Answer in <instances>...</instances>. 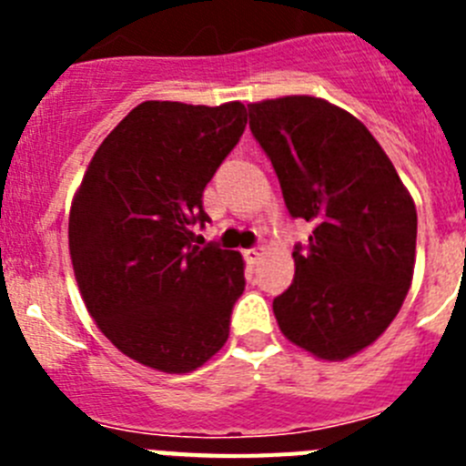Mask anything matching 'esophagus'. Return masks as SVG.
I'll return each mask as SVG.
<instances>
[{
	"mask_svg": "<svg viewBox=\"0 0 466 466\" xmlns=\"http://www.w3.org/2000/svg\"><path fill=\"white\" fill-rule=\"evenodd\" d=\"M245 258H247V263H249V266H257V263L263 258V249H258V247H257V249H247Z\"/></svg>",
	"mask_w": 466,
	"mask_h": 466,
	"instance_id": "obj_1",
	"label": "esophagus"
}]
</instances>
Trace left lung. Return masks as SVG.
<instances>
[{
  "mask_svg": "<svg viewBox=\"0 0 466 466\" xmlns=\"http://www.w3.org/2000/svg\"><path fill=\"white\" fill-rule=\"evenodd\" d=\"M249 127L294 219L312 224L294 247V282L273 300L279 329L319 360L357 355L409 294L418 214L366 126L319 97L254 102Z\"/></svg>",
  "mask_w": 466,
  "mask_h": 466,
  "instance_id": "1",
  "label": "left lung"
}]
</instances>
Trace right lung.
I'll return each mask as SVG.
<instances>
[{
  "label": "right lung",
  "instance_id": "right-lung-1",
  "mask_svg": "<svg viewBox=\"0 0 466 466\" xmlns=\"http://www.w3.org/2000/svg\"><path fill=\"white\" fill-rule=\"evenodd\" d=\"M242 102H142L95 151L69 212L81 296L123 355L188 373L224 348L245 291V263L193 226L209 219L203 191L240 142Z\"/></svg>",
  "mask_w": 466,
  "mask_h": 466
}]
</instances>
